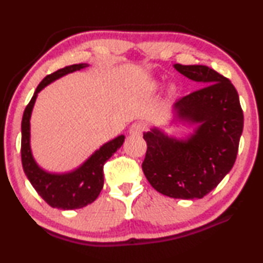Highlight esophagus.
Segmentation results:
<instances>
[{
  "label": "esophagus",
  "mask_w": 263,
  "mask_h": 263,
  "mask_svg": "<svg viewBox=\"0 0 263 263\" xmlns=\"http://www.w3.org/2000/svg\"><path fill=\"white\" fill-rule=\"evenodd\" d=\"M145 128V125L140 122H137L135 124H132V125L130 126V130H128V132H130L131 136H140L142 131H144Z\"/></svg>",
  "instance_id": "34e87169"
}]
</instances>
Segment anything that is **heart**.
I'll use <instances>...</instances> for the list:
<instances>
[{
    "instance_id": "1",
    "label": "heart",
    "mask_w": 263,
    "mask_h": 263,
    "mask_svg": "<svg viewBox=\"0 0 263 263\" xmlns=\"http://www.w3.org/2000/svg\"><path fill=\"white\" fill-rule=\"evenodd\" d=\"M171 90H175V87L172 86V87H171Z\"/></svg>"
}]
</instances>
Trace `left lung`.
I'll use <instances>...</instances> for the list:
<instances>
[{
  "instance_id": "1",
  "label": "left lung",
  "mask_w": 263,
  "mask_h": 263,
  "mask_svg": "<svg viewBox=\"0 0 263 263\" xmlns=\"http://www.w3.org/2000/svg\"><path fill=\"white\" fill-rule=\"evenodd\" d=\"M174 68L203 88L173 104L171 124L195 128L183 139L158 127L145 132L147 152L142 171L160 194L181 199L203 198L233 167L243 114L238 91L229 79L203 65L175 64Z\"/></svg>"
}]
</instances>
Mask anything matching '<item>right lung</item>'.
Here are the masks:
<instances>
[{
	"label": "right lung",
	"instance_id": "add662e5",
	"mask_svg": "<svg viewBox=\"0 0 263 263\" xmlns=\"http://www.w3.org/2000/svg\"><path fill=\"white\" fill-rule=\"evenodd\" d=\"M89 67V64L70 65L52 73L38 84L22 118V164L26 177L38 195L48 205L61 210H74L91 204L99 197L104 183L103 166L121 148L125 137L118 136L95 151L81 166L68 173H50L38 166L30 145V119L37 96L44 88L75 70Z\"/></svg>",
	"mask_w": 263,
	"mask_h": 263
}]
</instances>
